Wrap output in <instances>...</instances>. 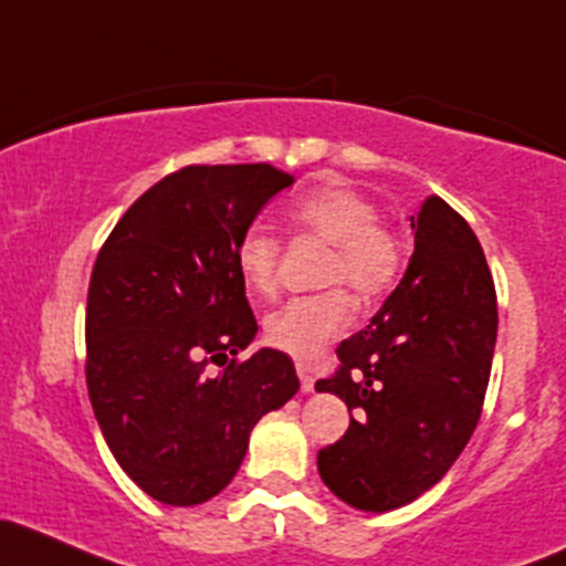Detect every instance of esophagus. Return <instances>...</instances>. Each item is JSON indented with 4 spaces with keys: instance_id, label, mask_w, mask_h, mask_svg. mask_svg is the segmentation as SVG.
I'll use <instances>...</instances> for the list:
<instances>
[{
    "instance_id": "1",
    "label": "esophagus",
    "mask_w": 566,
    "mask_h": 566,
    "mask_svg": "<svg viewBox=\"0 0 566 566\" xmlns=\"http://www.w3.org/2000/svg\"><path fill=\"white\" fill-rule=\"evenodd\" d=\"M297 376H301V389L303 392H314V376H312V368L303 363H297Z\"/></svg>"
}]
</instances>
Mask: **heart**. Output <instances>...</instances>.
Instances as JSON below:
<instances>
[{
	"label": "heart",
	"mask_w": 566,
	"mask_h": 566,
	"mask_svg": "<svg viewBox=\"0 0 566 566\" xmlns=\"http://www.w3.org/2000/svg\"><path fill=\"white\" fill-rule=\"evenodd\" d=\"M376 217L374 201L349 188H322L290 209L297 233L333 247L322 282H346L363 297L387 293L402 265L400 241ZM235 269L252 293L271 295L279 284L276 235L260 226L247 228L235 244ZM352 316L354 306L344 290L293 297L265 316V338L290 357L314 359L346 331Z\"/></svg>",
	"instance_id": "1"
}]
</instances>
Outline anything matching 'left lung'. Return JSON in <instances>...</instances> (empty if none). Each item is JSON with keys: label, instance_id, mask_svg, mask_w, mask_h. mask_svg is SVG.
Listing matches in <instances>:
<instances>
[{"label": "left lung", "instance_id": "8db88e82", "mask_svg": "<svg viewBox=\"0 0 566 566\" xmlns=\"http://www.w3.org/2000/svg\"><path fill=\"white\" fill-rule=\"evenodd\" d=\"M413 254L370 325L316 381L349 408V430L316 454L346 505L387 513L432 489L468 446L492 374L496 295L473 228L443 198L411 217Z\"/></svg>", "mask_w": 566, "mask_h": 566}]
</instances>
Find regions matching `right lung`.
Instances as JSON below:
<instances>
[{
    "label": "right lung",
    "instance_id": "1",
    "mask_svg": "<svg viewBox=\"0 0 566 566\" xmlns=\"http://www.w3.org/2000/svg\"><path fill=\"white\" fill-rule=\"evenodd\" d=\"M293 177L269 164L188 166L120 217L91 273L85 346L93 413L117 464L174 507L233 481L250 432L301 389L258 335L235 244ZM209 361L229 363L217 377Z\"/></svg>",
    "mask_w": 566,
    "mask_h": 566
}]
</instances>
